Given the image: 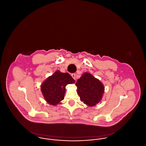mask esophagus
<instances>
[{"instance_id":"1","label":"esophagus","mask_w":146,"mask_h":146,"mask_svg":"<svg viewBox=\"0 0 146 146\" xmlns=\"http://www.w3.org/2000/svg\"><path fill=\"white\" fill-rule=\"evenodd\" d=\"M71 76L73 77V78L74 79H76V73H72V74H71Z\"/></svg>"}]
</instances>
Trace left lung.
Segmentation results:
<instances>
[{
  "label": "left lung",
  "mask_w": 146,
  "mask_h": 146,
  "mask_svg": "<svg viewBox=\"0 0 146 146\" xmlns=\"http://www.w3.org/2000/svg\"><path fill=\"white\" fill-rule=\"evenodd\" d=\"M76 85L81 101L89 106H94L101 101L104 92V86L101 82L89 73H85Z\"/></svg>",
  "instance_id": "1"
}]
</instances>
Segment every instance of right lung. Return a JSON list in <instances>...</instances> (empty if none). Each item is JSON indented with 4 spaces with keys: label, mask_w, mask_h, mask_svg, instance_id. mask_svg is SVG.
Listing matches in <instances>:
<instances>
[{
    "label": "right lung",
    "mask_w": 146,
    "mask_h": 146,
    "mask_svg": "<svg viewBox=\"0 0 146 146\" xmlns=\"http://www.w3.org/2000/svg\"><path fill=\"white\" fill-rule=\"evenodd\" d=\"M74 82L69 73L57 70L42 84L41 90L48 103L56 105L64 99L66 86Z\"/></svg>",
    "instance_id": "obj_1"
}]
</instances>
